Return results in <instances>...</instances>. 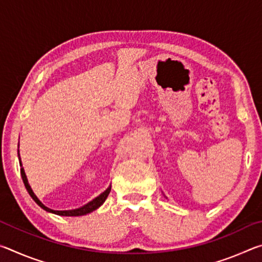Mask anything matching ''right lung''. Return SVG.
<instances>
[{
	"instance_id": "right-lung-1",
	"label": "right lung",
	"mask_w": 262,
	"mask_h": 262,
	"mask_svg": "<svg viewBox=\"0 0 262 262\" xmlns=\"http://www.w3.org/2000/svg\"><path fill=\"white\" fill-rule=\"evenodd\" d=\"M18 156H19V150H18ZM19 165L21 166V163H19ZM20 174H21V179H23V183L25 185V187H26V189H28L29 194L31 195V198H32L33 200L42 208V209H45L46 211L53 212V214L61 215V216H82V215H86V214H89V212L96 210L97 208L103 205L106 199H107L110 192H111V187H108L104 193H101L99 196H97L91 202H89L88 205L83 206L82 208H78V209H74V210H53V209H50V208H47L46 206H43L42 203L39 201V199L35 196L34 193L32 192V189H31V187H30L29 183H28V179H26V176H25V172L23 170V167L20 168Z\"/></svg>"
}]
</instances>
